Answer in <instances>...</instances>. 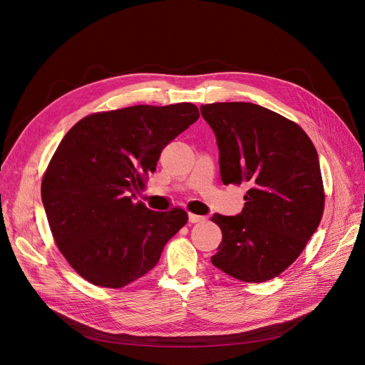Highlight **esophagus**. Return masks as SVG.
Returning a JSON list of instances; mask_svg holds the SVG:
<instances>
[{
	"label": "esophagus",
	"instance_id": "34e87169",
	"mask_svg": "<svg viewBox=\"0 0 365 365\" xmlns=\"http://www.w3.org/2000/svg\"><path fill=\"white\" fill-rule=\"evenodd\" d=\"M205 217L201 216V215H193V213H189V222L192 224H197V222H202Z\"/></svg>",
	"mask_w": 365,
	"mask_h": 365
}]
</instances>
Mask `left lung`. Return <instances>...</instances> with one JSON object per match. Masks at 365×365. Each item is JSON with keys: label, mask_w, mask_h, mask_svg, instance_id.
<instances>
[{"label": "left lung", "mask_w": 365, "mask_h": 365, "mask_svg": "<svg viewBox=\"0 0 365 365\" xmlns=\"http://www.w3.org/2000/svg\"><path fill=\"white\" fill-rule=\"evenodd\" d=\"M216 135L220 180L245 184L236 216L215 213L222 242L212 263L242 282L274 279L300 256L324 210L315 146L294 121L260 105H201Z\"/></svg>", "instance_id": "8db88e82"}]
</instances>
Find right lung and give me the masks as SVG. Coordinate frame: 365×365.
I'll list each match as a JSON object with an SVG mask.
<instances>
[{"label": "right lung", "mask_w": 365, "mask_h": 365, "mask_svg": "<svg viewBox=\"0 0 365 365\" xmlns=\"http://www.w3.org/2000/svg\"><path fill=\"white\" fill-rule=\"evenodd\" d=\"M200 118L192 103L137 105L82 118L42 178V204L58 248L83 279L121 288L149 272L187 224L181 208L135 202L161 150Z\"/></svg>", "instance_id": "1"}]
</instances>
